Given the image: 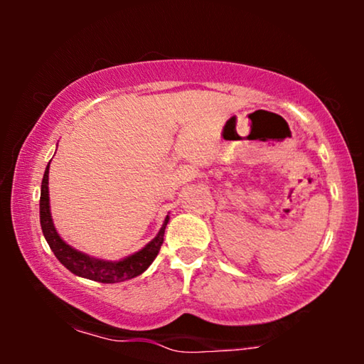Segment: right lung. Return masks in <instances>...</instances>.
<instances>
[{"instance_id": "add662e5", "label": "right lung", "mask_w": 364, "mask_h": 364, "mask_svg": "<svg viewBox=\"0 0 364 364\" xmlns=\"http://www.w3.org/2000/svg\"><path fill=\"white\" fill-rule=\"evenodd\" d=\"M48 177H49V164L44 171L43 183H41V198H39V218H41V228L43 235L46 238L48 245L59 262L68 268L74 275L89 278V280L99 282V283H119L131 280V278L141 275L149 268V265L157 257L161 245L164 243V233H166V225L168 222V217H166V222L161 230H159L157 237L152 242H149L142 250H139L134 255L124 258L121 262H104L92 258L84 253L74 250L69 247L61 237L58 235L56 228L53 225L51 212H49V188H48Z\"/></svg>"}]
</instances>
